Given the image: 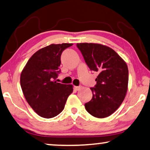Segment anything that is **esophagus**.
<instances>
[{
    "instance_id": "esophagus-1",
    "label": "esophagus",
    "mask_w": 150,
    "mask_h": 150,
    "mask_svg": "<svg viewBox=\"0 0 150 150\" xmlns=\"http://www.w3.org/2000/svg\"><path fill=\"white\" fill-rule=\"evenodd\" d=\"M73 89H74L75 91H78V90L81 89V86H74V87H73Z\"/></svg>"
}]
</instances>
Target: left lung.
<instances>
[{
	"label": "left lung",
	"instance_id": "left-lung-1",
	"mask_svg": "<svg viewBox=\"0 0 150 150\" xmlns=\"http://www.w3.org/2000/svg\"><path fill=\"white\" fill-rule=\"evenodd\" d=\"M86 64L98 73L96 84L91 88L92 98L85 103L86 111L94 117H108L117 110L128 89L126 63L114 50L96 43H77Z\"/></svg>",
	"mask_w": 150,
	"mask_h": 150
}]
</instances>
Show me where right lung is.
Instances as JSON below:
<instances>
[{
    "mask_svg": "<svg viewBox=\"0 0 150 150\" xmlns=\"http://www.w3.org/2000/svg\"><path fill=\"white\" fill-rule=\"evenodd\" d=\"M72 43L52 44L35 52L20 76L25 98L39 116L52 118L62 112L73 86L57 83L62 52Z\"/></svg>",
    "mask_w": 150,
    "mask_h": 150,
    "instance_id": "add662e5",
    "label": "right lung"
}]
</instances>
